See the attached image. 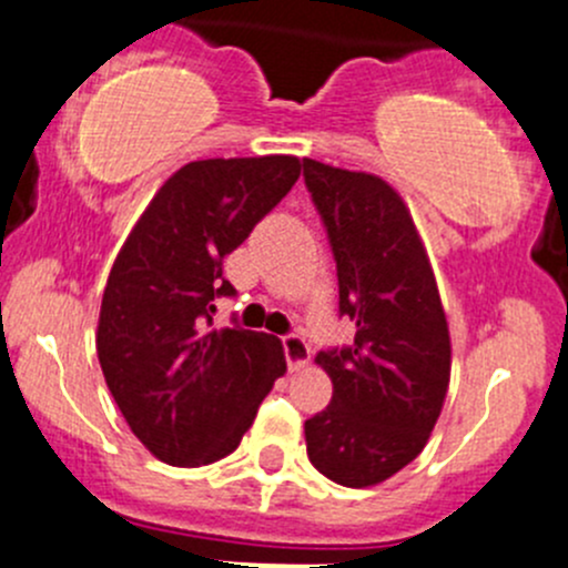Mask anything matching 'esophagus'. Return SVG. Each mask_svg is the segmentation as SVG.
Wrapping results in <instances>:
<instances>
[{
    "instance_id": "1",
    "label": "esophagus",
    "mask_w": 568,
    "mask_h": 568,
    "mask_svg": "<svg viewBox=\"0 0 568 568\" xmlns=\"http://www.w3.org/2000/svg\"><path fill=\"white\" fill-rule=\"evenodd\" d=\"M283 352H285V359H288L291 371H302L307 363H311V346L305 343V337L300 335L283 337Z\"/></svg>"
}]
</instances>
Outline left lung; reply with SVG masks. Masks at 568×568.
<instances>
[{"mask_svg": "<svg viewBox=\"0 0 568 568\" xmlns=\"http://www.w3.org/2000/svg\"><path fill=\"white\" fill-rule=\"evenodd\" d=\"M305 183L337 263L354 343L321 352L332 400L305 423L307 456L348 489L393 478L432 437L450 385L437 277L404 197L374 173L305 159Z\"/></svg>", "mask_w": 568, "mask_h": 568, "instance_id": "obj_1", "label": "left lung"}]
</instances>
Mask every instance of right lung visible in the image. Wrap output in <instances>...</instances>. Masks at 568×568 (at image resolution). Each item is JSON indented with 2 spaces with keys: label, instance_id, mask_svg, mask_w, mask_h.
Masks as SVG:
<instances>
[{
  "label": "right lung",
  "instance_id": "right-lung-1",
  "mask_svg": "<svg viewBox=\"0 0 568 568\" xmlns=\"http://www.w3.org/2000/svg\"><path fill=\"white\" fill-rule=\"evenodd\" d=\"M302 162L285 153L200 159L159 186L109 272L95 352L134 437L173 467L239 448L257 406L285 374L266 332L211 329L231 296L222 261L288 194Z\"/></svg>",
  "mask_w": 568,
  "mask_h": 568
}]
</instances>
